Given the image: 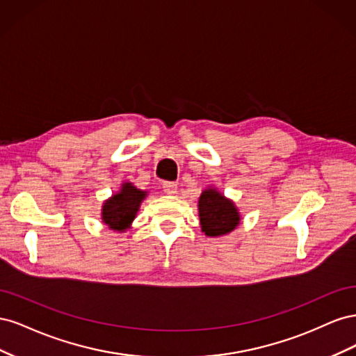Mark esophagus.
I'll return each instance as SVG.
<instances>
[{"label":"esophagus","mask_w":356,"mask_h":356,"mask_svg":"<svg viewBox=\"0 0 356 356\" xmlns=\"http://www.w3.org/2000/svg\"><path fill=\"white\" fill-rule=\"evenodd\" d=\"M177 190H178L177 182H172V181L163 182V191L166 195H177Z\"/></svg>","instance_id":"esophagus-1"}]
</instances>
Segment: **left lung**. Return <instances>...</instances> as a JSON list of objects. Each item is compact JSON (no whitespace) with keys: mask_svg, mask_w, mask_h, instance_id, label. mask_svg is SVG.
<instances>
[{"mask_svg":"<svg viewBox=\"0 0 356 356\" xmlns=\"http://www.w3.org/2000/svg\"><path fill=\"white\" fill-rule=\"evenodd\" d=\"M199 217L202 230L208 236H222L239 224V213L233 202L218 191L207 190L199 199Z\"/></svg>","mask_w":356,"mask_h":356,"instance_id":"8db88e82","label":"left lung"}]
</instances>
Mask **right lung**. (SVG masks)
<instances>
[{"label": "right lung", "instance_id": "right-lung-1", "mask_svg": "<svg viewBox=\"0 0 356 356\" xmlns=\"http://www.w3.org/2000/svg\"><path fill=\"white\" fill-rule=\"evenodd\" d=\"M145 197V191L135 188L131 182L122 187L118 195L104 203L102 220L110 229L123 232L135 218L139 204Z\"/></svg>", "mask_w": 356, "mask_h": 356}]
</instances>
